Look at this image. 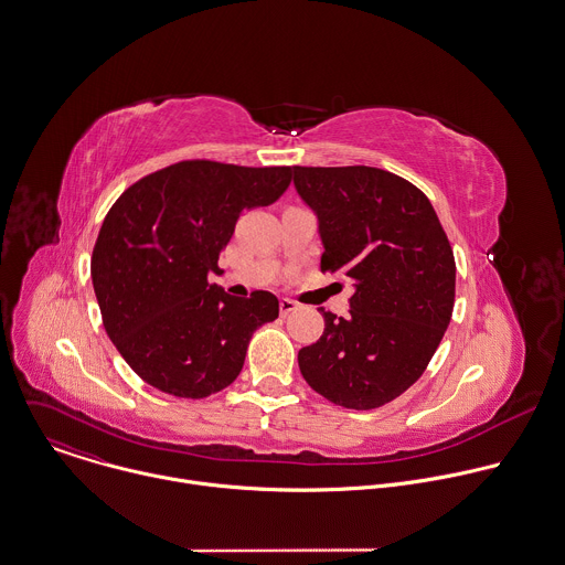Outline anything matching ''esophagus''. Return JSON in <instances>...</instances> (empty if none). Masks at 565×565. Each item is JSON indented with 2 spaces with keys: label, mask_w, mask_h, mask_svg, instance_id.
I'll return each mask as SVG.
<instances>
[{
  "label": "esophagus",
  "mask_w": 565,
  "mask_h": 565,
  "mask_svg": "<svg viewBox=\"0 0 565 565\" xmlns=\"http://www.w3.org/2000/svg\"><path fill=\"white\" fill-rule=\"evenodd\" d=\"M292 310H297V303L292 301V299H281L279 301V312L286 317V315H290Z\"/></svg>",
  "instance_id": "esophagus-1"
}]
</instances>
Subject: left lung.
Returning <instances> with one entry per match:
<instances>
[{
	"label": "left lung",
	"instance_id": "obj_1",
	"mask_svg": "<svg viewBox=\"0 0 565 565\" xmlns=\"http://www.w3.org/2000/svg\"><path fill=\"white\" fill-rule=\"evenodd\" d=\"M319 215L321 270L354 284L350 317L323 310L321 339L299 350L306 383L345 409H376L427 370L456 301V259L429 198L385 169L292 167Z\"/></svg>",
	"mask_w": 565,
	"mask_h": 565
}]
</instances>
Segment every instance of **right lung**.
I'll list each match as a JSON object with an SVG mask.
<instances>
[{
  "mask_svg": "<svg viewBox=\"0 0 565 565\" xmlns=\"http://www.w3.org/2000/svg\"><path fill=\"white\" fill-rule=\"evenodd\" d=\"M290 178L292 167L193 158L147 173L111 204L89 273L105 332L145 383L206 398L239 376L253 332L279 317V301L266 290L231 297L206 275L222 273L239 215L275 202Z\"/></svg>",
  "mask_w": 565,
  "mask_h": 565,
  "instance_id": "obj_1",
  "label": "right lung"
}]
</instances>
